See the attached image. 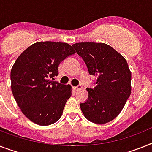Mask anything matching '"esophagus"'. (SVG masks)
<instances>
[{"label": "esophagus", "mask_w": 152, "mask_h": 152, "mask_svg": "<svg viewBox=\"0 0 152 152\" xmlns=\"http://www.w3.org/2000/svg\"><path fill=\"white\" fill-rule=\"evenodd\" d=\"M82 88L83 87L81 85H79V86H73V90H75V91H78V90H81Z\"/></svg>", "instance_id": "34e87169"}]
</instances>
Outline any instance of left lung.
<instances>
[{"instance_id": "obj_1", "label": "left lung", "mask_w": 152, "mask_h": 152, "mask_svg": "<svg viewBox=\"0 0 152 152\" xmlns=\"http://www.w3.org/2000/svg\"><path fill=\"white\" fill-rule=\"evenodd\" d=\"M86 63L96 86L87 88L88 100L80 104L86 119L104 124L118 116L131 93V72L124 57L105 43L86 42L72 45Z\"/></svg>"}]
</instances>
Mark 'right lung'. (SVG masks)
<instances>
[{"label":"right lung","instance_id":"add662e5","mask_svg":"<svg viewBox=\"0 0 152 152\" xmlns=\"http://www.w3.org/2000/svg\"><path fill=\"white\" fill-rule=\"evenodd\" d=\"M76 53L68 43H34L16 59L11 71V91L18 105L31 121L50 125L61 117L72 86L52 81L58 66Z\"/></svg>","mask_w":152,"mask_h":152}]
</instances>
